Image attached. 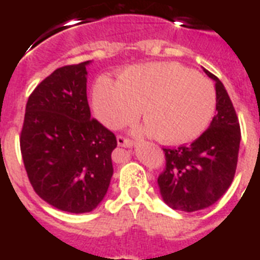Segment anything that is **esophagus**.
I'll use <instances>...</instances> for the list:
<instances>
[{"label":"esophagus","instance_id":"obj_1","mask_svg":"<svg viewBox=\"0 0 260 260\" xmlns=\"http://www.w3.org/2000/svg\"><path fill=\"white\" fill-rule=\"evenodd\" d=\"M117 144L120 146H124V148H131V146H133V141L129 139H125L124 136H121V135H119L117 136Z\"/></svg>","mask_w":260,"mask_h":260}]
</instances>
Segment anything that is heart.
<instances>
[{"mask_svg":"<svg viewBox=\"0 0 260 260\" xmlns=\"http://www.w3.org/2000/svg\"><path fill=\"white\" fill-rule=\"evenodd\" d=\"M217 94L211 80L178 62H149L124 71L119 81L101 77L92 106L106 127L116 129L141 112L146 132L168 144L198 139L211 123Z\"/></svg>","mask_w":260,"mask_h":260,"instance_id":"1","label":"heart"}]
</instances>
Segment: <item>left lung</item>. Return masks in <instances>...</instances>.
<instances>
[{"label":"left lung","mask_w":260,"mask_h":260,"mask_svg":"<svg viewBox=\"0 0 260 260\" xmlns=\"http://www.w3.org/2000/svg\"><path fill=\"white\" fill-rule=\"evenodd\" d=\"M217 105L208 129L189 145L164 148L166 165L158 186L164 202L173 209L195 212L208 208L226 192L236 174L241 128L233 103L217 77Z\"/></svg>","instance_id":"8db88e82"}]
</instances>
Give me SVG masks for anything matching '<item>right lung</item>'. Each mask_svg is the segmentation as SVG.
I'll return each instance as SVG.
<instances>
[{
	"mask_svg": "<svg viewBox=\"0 0 260 260\" xmlns=\"http://www.w3.org/2000/svg\"><path fill=\"white\" fill-rule=\"evenodd\" d=\"M89 62L58 68L35 87L19 137L34 191L69 213L95 209L114 173L111 153L116 137L90 114Z\"/></svg>",
	"mask_w": 260,
	"mask_h": 260,
	"instance_id": "add662e5",
	"label": "right lung"
}]
</instances>
